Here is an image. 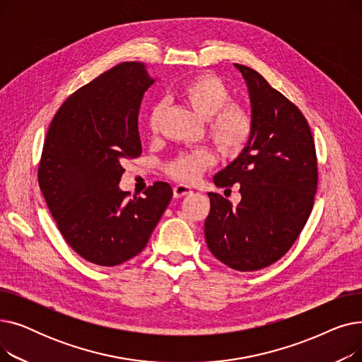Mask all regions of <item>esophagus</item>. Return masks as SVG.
<instances>
[{"label": "esophagus", "instance_id": "esophagus-1", "mask_svg": "<svg viewBox=\"0 0 362 362\" xmlns=\"http://www.w3.org/2000/svg\"><path fill=\"white\" fill-rule=\"evenodd\" d=\"M192 194V187L187 186V185H176L173 187V195L175 198H183L186 195H191Z\"/></svg>", "mask_w": 362, "mask_h": 362}]
</instances>
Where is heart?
Here are the masks:
<instances>
[{"instance_id": "1", "label": "heart", "mask_w": 362, "mask_h": 362, "mask_svg": "<svg viewBox=\"0 0 362 362\" xmlns=\"http://www.w3.org/2000/svg\"><path fill=\"white\" fill-rule=\"evenodd\" d=\"M177 97L208 122V135L226 154L240 151L251 136L252 119L250 111L239 104H229L230 92L214 74H197L177 89ZM161 108H152L148 127L158 130ZM216 163V154L208 148L180 152L167 163V173L183 182L197 180Z\"/></svg>"}]
</instances>
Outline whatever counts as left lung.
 Segmentation results:
<instances>
[{
    "mask_svg": "<svg viewBox=\"0 0 362 362\" xmlns=\"http://www.w3.org/2000/svg\"><path fill=\"white\" fill-rule=\"evenodd\" d=\"M248 88L252 130L246 146L213 177L239 183L236 208L210 192L204 232L208 250L239 272H255L286 254L305 226L317 192V157L310 126L284 95L255 70L235 64Z\"/></svg>",
    "mask_w": 362,
    "mask_h": 362,
    "instance_id": "left-lung-1",
    "label": "left lung"
}]
</instances>
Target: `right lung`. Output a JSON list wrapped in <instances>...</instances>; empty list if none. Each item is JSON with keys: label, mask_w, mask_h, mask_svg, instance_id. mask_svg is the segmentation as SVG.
<instances>
[{"label": "right lung", "mask_w": 362, "mask_h": 362, "mask_svg": "<svg viewBox=\"0 0 362 362\" xmlns=\"http://www.w3.org/2000/svg\"><path fill=\"white\" fill-rule=\"evenodd\" d=\"M156 82L142 63H122L66 100L48 129L37 182L70 248L112 267L136 257L173 191L156 182L142 198L119 183L127 158L141 156L139 107Z\"/></svg>", "instance_id": "right-lung-1"}]
</instances>
